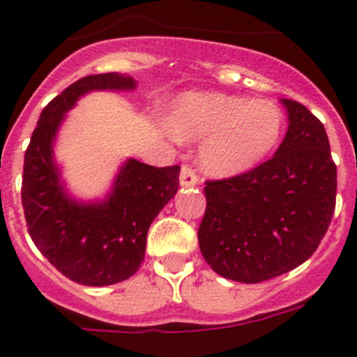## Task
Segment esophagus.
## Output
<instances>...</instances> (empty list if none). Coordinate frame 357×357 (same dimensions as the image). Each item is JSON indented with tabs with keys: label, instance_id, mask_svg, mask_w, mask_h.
<instances>
[{
	"label": "esophagus",
	"instance_id": "1",
	"mask_svg": "<svg viewBox=\"0 0 357 357\" xmlns=\"http://www.w3.org/2000/svg\"><path fill=\"white\" fill-rule=\"evenodd\" d=\"M198 184V176H196V173L192 172L189 166H182L181 169V185H184V188H192V185Z\"/></svg>",
	"mask_w": 357,
	"mask_h": 357
}]
</instances>
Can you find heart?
I'll return each instance as SVG.
<instances>
[{"label": "heart", "instance_id": "heart-1", "mask_svg": "<svg viewBox=\"0 0 357 357\" xmlns=\"http://www.w3.org/2000/svg\"><path fill=\"white\" fill-rule=\"evenodd\" d=\"M285 114L266 99L189 91L173 100L166 130L178 142H200L198 165L214 178L243 175L273 153Z\"/></svg>", "mask_w": 357, "mask_h": 357}]
</instances>
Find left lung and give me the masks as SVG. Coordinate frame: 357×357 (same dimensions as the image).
I'll use <instances>...</instances> for the list:
<instances>
[{
  "mask_svg": "<svg viewBox=\"0 0 357 357\" xmlns=\"http://www.w3.org/2000/svg\"><path fill=\"white\" fill-rule=\"evenodd\" d=\"M281 104L289 129L273 159L205 188L198 243L227 280L260 283L296 269L315 253L335 212L336 166L326 129L303 104Z\"/></svg>",
  "mask_w": 357,
  "mask_h": 357,
  "instance_id": "obj_1",
  "label": "left lung"
}]
</instances>
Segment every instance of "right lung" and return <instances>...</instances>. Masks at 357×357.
<instances>
[{"instance_id":"1","label":"right lung","mask_w":357,"mask_h":357,"mask_svg":"<svg viewBox=\"0 0 357 357\" xmlns=\"http://www.w3.org/2000/svg\"><path fill=\"white\" fill-rule=\"evenodd\" d=\"M119 72L81 77L42 111L22 172V208L35 246L68 280L107 287L132 276L145 260L146 231L178 191L181 166H155L127 157L99 198H77L67 188L54 145L68 111L91 91H134Z\"/></svg>"}]
</instances>
